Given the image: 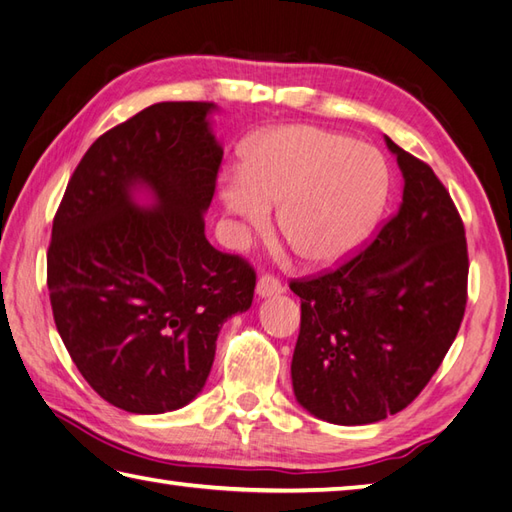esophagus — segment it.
Segmentation results:
<instances>
[{
	"label": "esophagus",
	"mask_w": 512,
	"mask_h": 512,
	"mask_svg": "<svg viewBox=\"0 0 512 512\" xmlns=\"http://www.w3.org/2000/svg\"><path fill=\"white\" fill-rule=\"evenodd\" d=\"M283 289H285V287L280 285V280L274 278V276H269V274L260 276L258 283H256V294H258L260 298L278 296V294H283Z\"/></svg>",
	"instance_id": "obj_1"
}]
</instances>
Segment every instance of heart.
<instances>
[{"instance_id":"obj_1","label":"heart","mask_w":512,"mask_h":512,"mask_svg":"<svg viewBox=\"0 0 512 512\" xmlns=\"http://www.w3.org/2000/svg\"><path fill=\"white\" fill-rule=\"evenodd\" d=\"M243 232L278 229L309 265L331 267L356 254L389 198V165L378 148L316 125H280L243 152L241 170L218 192Z\"/></svg>"}]
</instances>
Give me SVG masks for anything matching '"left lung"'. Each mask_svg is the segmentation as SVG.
<instances>
[{
  "label": "left lung",
  "instance_id": "1",
  "mask_svg": "<svg viewBox=\"0 0 512 512\" xmlns=\"http://www.w3.org/2000/svg\"><path fill=\"white\" fill-rule=\"evenodd\" d=\"M400 210L342 267L294 280L300 333L291 384L302 409L342 426L380 422L429 384L460 331L468 252L451 194L398 148Z\"/></svg>",
  "mask_w": 512,
  "mask_h": 512
}]
</instances>
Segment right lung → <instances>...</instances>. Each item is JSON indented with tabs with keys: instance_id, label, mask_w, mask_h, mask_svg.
Instances as JSON below:
<instances>
[{
	"instance_id": "1",
	"label": "right lung",
	"mask_w": 512,
	"mask_h": 512,
	"mask_svg": "<svg viewBox=\"0 0 512 512\" xmlns=\"http://www.w3.org/2000/svg\"><path fill=\"white\" fill-rule=\"evenodd\" d=\"M212 112L214 103L163 101L101 134L52 221L57 331L90 387L128 413L190 404L223 322L254 300V269L205 238L223 159Z\"/></svg>"
}]
</instances>
